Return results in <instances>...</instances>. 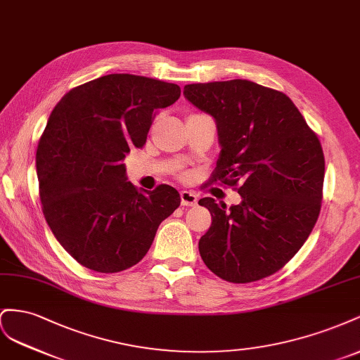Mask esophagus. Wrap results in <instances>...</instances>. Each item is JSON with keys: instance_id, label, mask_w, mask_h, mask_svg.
<instances>
[{"instance_id": "34e87169", "label": "esophagus", "mask_w": 360, "mask_h": 360, "mask_svg": "<svg viewBox=\"0 0 360 360\" xmlns=\"http://www.w3.org/2000/svg\"><path fill=\"white\" fill-rule=\"evenodd\" d=\"M181 203L184 207H194L198 203V194H194L193 191L184 190L181 191Z\"/></svg>"}]
</instances>
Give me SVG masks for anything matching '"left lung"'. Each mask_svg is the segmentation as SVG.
Listing matches in <instances>:
<instances>
[{"label": "left lung", "instance_id": "8db88e82", "mask_svg": "<svg viewBox=\"0 0 360 360\" xmlns=\"http://www.w3.org/2000/svg\"><path fill=\"white\" fill-rule=\"evenodd\" d=\"M184 96L212 116L221 148L212 181L241 184L228 210L212 198V223L199 240L208 269L232 283L281 270L300 250L321 208L324 153L294 102L249 79L188 84Z\"/></svg>", "mask_w": 360, "mask_h": 360}]
</instances>
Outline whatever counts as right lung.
Masks as SVG:
<instances>
[{
  "label": "right lung",
  "instance_id": "1",
  "mask_svg": "<svg viewBox=\"0 0 360 360\" xmlns=\"http://www.w3.org/2000/svg\"><path fill=\"white\" fill-rule=\"evenodd\" d=\"M179 96L178 84L111 74L72 89L51 112L36 152L40 200L54 237L81 265L98 273L136 265L179 207L170 186L139 193L123 164Z\"/></svg>",
  "mask_w": 360,
  "mask_h": 360
}]
</instances>
